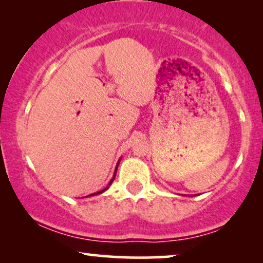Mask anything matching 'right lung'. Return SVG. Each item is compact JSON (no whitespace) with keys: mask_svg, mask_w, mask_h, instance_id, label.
I'll return each mask as SVG.
<instances>
[{"mask_svg":"<svg viewBox=\"0 0 263 263\" xmlns=\"http://www.w3.org/2000/svg\"><path fill=\"white\" fill-rule=\"evenodd\" d=\"M115 175H116V172H115ZM112 181H114V179H111V182L109 183V184H111V183H112ZM106 188H107V186H106ZM106 188H105V189H104V190H102V192H98V193H96V194H92V195H97V194H100V193L105 192V190H106Z\"/></svg>","mask_w":263,"mask_h":263,"instance_id":"1","label":"right lung"}]
</instances>
